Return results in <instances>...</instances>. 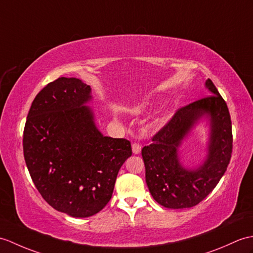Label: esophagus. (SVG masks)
<instances>
[{
	"mask_svg": "<svg viewBox=\"0 0 253 253\" xmlns=\"http://www.w3.org/2000/svg\"><path fill=\"white\" fill-rule=\"evenodd\" d=\"M131 148H132V152H133V154H139L140 152H141V144H140V143H137V142L132 143Z\"/></svg>",
	"mask_w": 253,
	"mask_h": 253,
	"instance_id": "obj_1",
	"label": "esophagus"
}]
</instances>
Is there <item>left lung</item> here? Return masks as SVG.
<instances>
[{
  "label": "left lung",
  "instance_id": "1",
  "mask_svg": "<svg viewBox=\"0 0 253 253\" xmlns=\"http://www.w3.org/2000/svg\"><path fill=\"white\" fill-rule=\"evenodd\" d=\"M206 87L211 95L175 111L167 124L154 134L152 143L141 152L150 193L166 208L196 206L219 183L231 161L233 133L228 108L210 79L206 81ZM205 114L211 116V126L209 157L202 167L187 170L179 164L177 148Z\"/></svg>",
  "mask_w": 253,
  "mask_h": 253
}]
</instances>
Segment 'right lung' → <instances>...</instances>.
<instances>
[{
    "instance_id": "obj_1",
    "label": "right lung",
    "mask_w": 253,
    "mask_h": 253,
    "mask_svg": "<svg viewBox=\"0 0 253 253\" xmlns=\"http://www.w3.org/2000/svg\"><path fill=\"white\" fill-rule=\"evenodd\" d=\"M90 86L59 78L34 98L23 130V155L33 183L52 208L74 218L98 213L131 156L127 139L103 136L84 105Z\"/></svg>"
}]
</instances>
